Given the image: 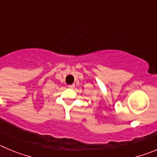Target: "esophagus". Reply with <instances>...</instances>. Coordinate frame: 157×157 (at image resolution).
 I'll list each match as a JSON object with an SVG mask.
<instances>
[{
    "label": "esophagus",
    "mask_w": 157,
    "mask_h": 157,
    "mask_svg": "<svg viewBox=\"0 0 157 157\" xmlns=\"http://www.w3.org/2000/svg\"><path fill=\"white\" fill-rule=\"evenodd\" d=\"M75 86L74 84H72V85H69V86H68V87H69V88H70V89H74Z\"/></svg>",
    "instance_id": "obj_1"
}]
</instances>
